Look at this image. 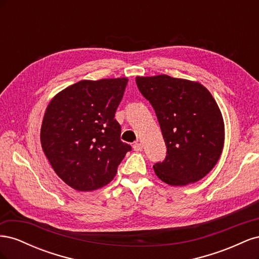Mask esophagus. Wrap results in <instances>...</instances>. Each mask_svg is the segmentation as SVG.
<instances>
[{
  "mask_svg": "<svg viewBox=\"0 0 259 259\" xmlns=\"http://www.w3.org/2000/svg\"><path fill=\"white\" fill-rule=\"evenodd\" d=\"M134 150H135L136 152L142 151V150H143V145L140 144V143H136V144L134 145Z\"/></svg>",
  "mask_w": 259,
  "mask_h": 259,
  "instance_id": "34e87169",
  "label": "esophagus"
}]
</instances>
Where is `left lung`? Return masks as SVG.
<instances>
[{
    "label": "left lung",
    "instance_id": "left-lung-1",
    "mask_svg": "<svg viewBox=\"0 0 259 259\" xmlns=\"http://www.w3.org/2000/svg\"><path fill=\"white\" fill-rule=\"evenodd\" d=\"M143 96L159 120L167 155L153 165L170 186H186L205 177L221 158L224 119L216 100L201 83L166 74L137 76Z\"/></svg>",
    "mask_w": 259,
    "mask_h": 259
}]
</instances>
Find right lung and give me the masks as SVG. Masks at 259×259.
<instances>
[{
    "instance_id": "obj_1",
    "label": "right lung",
    "mask_w": 259,
    "mask_h": 259,
    "mask_svg": "<svg viewBox=\"0 0 259 259\" xmlns=\"http://www.w3.org/2000/svg\"><path fill=\"white\" fill-rule=\"evenodd\" d=\"M127 77L82 80L56 94L46 108L41 145L53 169L77 191H93L114 178L131 150L114 119Z\"/></svg>"
}]
</instances>
